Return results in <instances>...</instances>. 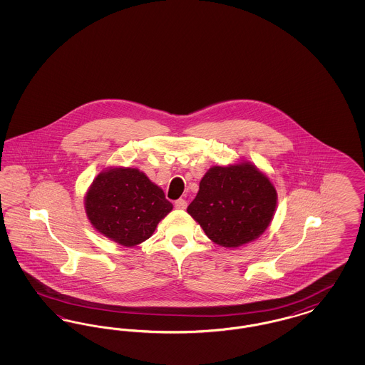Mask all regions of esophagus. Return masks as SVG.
Segmentation results:
<instances>
[{"label":"esophagus","instance_id":"esophagus-1","mask_svg":"<svg viewBox=\"0 0 365 365\" xmlns=\"http://www.w3.org/2000/svg\"><path fill=\"white\" fill-rule=\"evenodd\" d=\"M187 207V201L183 198H179L175 201V208L176 209H186Z\"/></svg>","mask_w":365,"mask_h":365}]
</instances>
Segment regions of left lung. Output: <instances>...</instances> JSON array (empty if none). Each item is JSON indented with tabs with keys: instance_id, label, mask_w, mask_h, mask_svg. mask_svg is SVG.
<instances>
[{
	"instance_id": "1",
	"label": "left lung",
	"mask_w": 365,
	"mask_h": 365,
	"mask_svg": "<svg viewBox=\"0 0 365 365\" xmlns=\"http://www.w3.org/2000/svg\"><path fill=\"white\" fill-rule=\"evenodd\" d=\"M278 192L268 178L250 161L210 167L187 213L212 242L235 249L257 240L269 227Z\"/></svg>"
}]
</instances>
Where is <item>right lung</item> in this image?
I'll list each match as a JSON object with an SVG mask.
<instances>
[{
    "mask_svg": "<svg viewBox=\"0 0 365 365\" xmlns=\"http://www.w3.org/2000/svg\"><path fill=\"white\" fill-rule=\"evenodd\" d=\"M173 208L163 189L138 168H105L85 195V210L91 226L125 247L150 238Z\"/></svg>",
    "mask_w": 365,
    "mask_h": 365,
    "instance_id": "right-lung-1",
    "label": "right lung"
}]
</instances>
